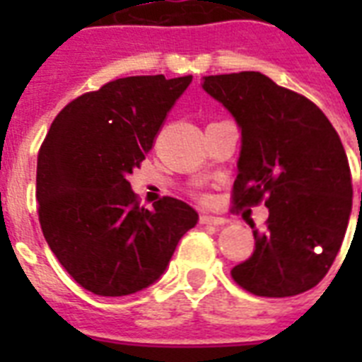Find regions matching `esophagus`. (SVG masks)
Returning a JSON list of instances; mask_svg holds the SVG:
<instances>
[{
	"mask_svg": "<svg viewBox=\"0 0 362 362\" xmlns=\"http://www.w3.org/2000/svg\"><path fill=\"white\" fill-rule=\"evenodd\" d=\"M199 223H201V226H226L227 220L226 218H216V216L201 214V218H199Z\"/></svg>",
	"mask_w": 362,
	"mask_h": 362,
	"instance_id": "esophagus-1",
	"label": "esophagus"
}]
</instances>
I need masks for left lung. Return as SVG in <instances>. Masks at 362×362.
<instances>
[{
	"label": "left lung",
	"mask_w": 362,
	"mask_h": 362,
	"mask_svg": "<svg viewBox=\"0 0 362 362\" xmlns=\"http://www.w3.org/2000/svg\"><path fill=\"white\" fill-rule=\"evenodd\" d=\"M203 90L240 129L235 204L267 197L253 255L231 270L259 297H293L331 269L351 216V173L340 136L310 99L255 71L203 76ZM362 203V192H361Z\"/></svg>",
	"instance_id": "1"
}]
</instances>
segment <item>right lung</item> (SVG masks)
<instances>
[{
    "mask_svg": "<svg viewBox=\"0 0 362 362\" xmlns=\"http://www.w3.org/2000/svg\"><path fill=\"white\" fill-rule=\"evenodd\" d=\"M192 78H118L71 101L48 129L37 158L39 221L62 267L88 291L146 289L197 226V212L178 199L139 206L127 180Z\"/></svg>",
    "mask_w": 362,
    "mask_h": 362,
    "instance_id": "right-lung-1",
    "label": "right lung"
}]
</instances>
